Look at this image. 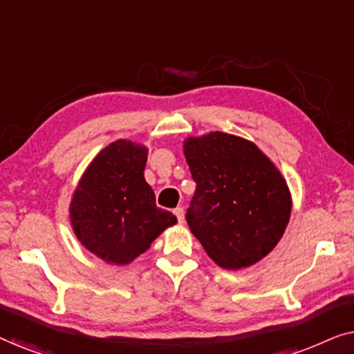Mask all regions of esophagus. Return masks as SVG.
I'll return each mask as SVG.
<instances>
[{
	"label": "esophagus",
	"instance_id": "34e87169",
	"mask_svg": "<svg viewBox=\"0 0 354 354\" xmlns=\"http://www.w3.org/2000/svg\"><path fill=\"white\" fill-rule=\"evenodd\" d=\"M174 214L177 216V221L182 224L183 219H185V212H183V207H176V209H174Z\"/></svg>",
	"mask_w": 354,
	"mask_h": 354
}]
</instances>
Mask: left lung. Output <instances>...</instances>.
<instances>
[{
  "label": "left lung",
  "mask_w": 354,
  "mask_h": 354,
  "mask_svg": "<svg viewBox=\"0 0 354 354\" xmlns=\"http://www.w3.org/2000/svg\"><path fill=\"white\" fill-rule=\"evenodd\" d=\"M183 153L196 183L185 217L212 261L241 269L269 254L292 211L274 164L248 140L222 132L188 138Z\"/></svg>",
  "instance_id": "1"
}]
</instances>
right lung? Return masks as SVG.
I'll list each match as a JSON object with an SVG mask.
<instances>
[{
    "instance_id": "1",
    "label": "right lung",
    "mask_w": 354,
    "mask_h": 354,
    "mask_svg": "<svg viewBox=\"0 0 354 354\" xmlns=\"http://www.w3.org/2000/svg\"><path fill=\"white\" fill-rule=\"evenodd\" d=\"M148 151L132 142L111 143L82 177L71 205L77 239L108 263L127 264L176 224L171 211L156 206L143 171Z\"/></svg>"
}]
</instances>
